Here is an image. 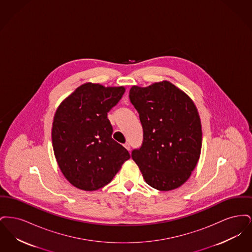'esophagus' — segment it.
<instances>
[{
    "label": "esophagus",
    "instance_id": "34e87169",
    "mask_svg": "<svg viewBox=\"0 0 252 252\" xmlns=\"http://www.w3.org/2000/svg\"><path fill=\"white\" fill-rule=\"evenodd\" d=\"M124 146L129 151L130 150V144H128V143H126V144H124Z\"/></svg>",
    "mask_w": 252,
    "mask_h": 252
}]
</instances>
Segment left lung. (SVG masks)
<instances>
[{
    "label": "left lung",
    "mask_w": 252,
    "mask_h": 252,
    "mask_svg": "<svg viewBox=\"0 0 252 252\" xmlns=\"http://www.w3.org/2000/svg\"><path fill=\"white\" fill-rule=\"evenodd\" d=\"M129 99L144 129V142L132 151L133 160L151 187L179 188L192 175L201 152V122L194 103L166 80L132 86Z\"/></svg>",
    "instance_id": "obj_1"
}]
</instances>
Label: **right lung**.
<instances>
[{
	"instance_id": "1",
	"label": "right lung",
	"mask_w": 252,
	"mask_h": 252,
	"mask_svg": "<svg viewBox=\"0 0 252 252\" xmlns=\"http://www.w3.org/2000/svg\"><path fill=\"white\" fill-rule=\"evenodd\" d=\"M125 87L85 83L66 97L52 126L56 159L72 185L95 191L109 183L130 155L112 138L108 112L117 105Z\"/></svg>"
}]
</instances>
